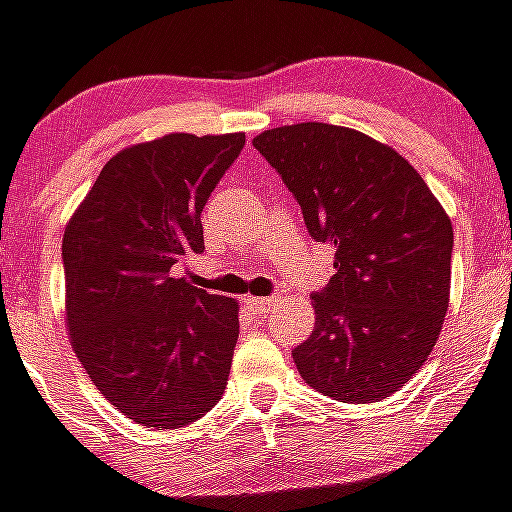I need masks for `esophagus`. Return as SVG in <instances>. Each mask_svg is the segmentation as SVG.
<instances>
[{
    "mask_svg": "<svg viewBox=\"0 0 512 512\" xmlns=\"http://www.w3.org/2000/svg\"><path fill=\"white\" fill-rule=\"evenodd\" d=\"M277 300L274 297H246V307L253 315H269L274 310Z\"/></svg>",
    "mask_w": 512,
    "mask_h": 512,
    "instance_id": "esophagus-1",
    "label": "esophagus"
}]
</instances>
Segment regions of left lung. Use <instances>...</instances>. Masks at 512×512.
Masks as SVG:
<instances>
[{"mask_svg": "<svg viewBox=\"0 0 512 512\" xmlns=\"http://www.w3.org/2000/svg\"><path fill=\"white\" fill-rule=\"evenodd\" d=\"M253 146L300 202L307 233L336 248V274L312 295V336L292 351L297 372L341 402L395 395L449 310V215L395 148L359 130L300 122Z\"/></svg>", "mask_w": 512, "mask_h": 512, "instance_id": "1", "label": "left lung"}]
</instances>
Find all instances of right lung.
Listing matches in <instances>:
<instances>
[{
    "instance_id": "obj_1",
    "label": "right lung",
    "mask_w": 512,
    "mask_h": 512,
    "mask_svg": "<svg viewBox=\"0 0 512 512\" xmlns=\"http://www.w3.org/2000/svg\"><path fill=\"white\" fill-rule=\"evenodd\" d=\"M246 135L171 133L112 156L63 233L66 323L99 392L146 428H184L228 384L238 302L174 269Z\"/></svg>"
}]
</instances>
